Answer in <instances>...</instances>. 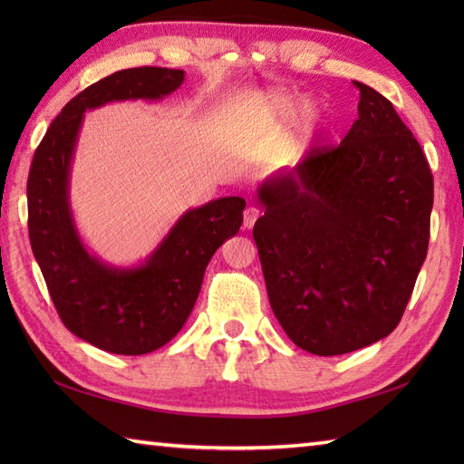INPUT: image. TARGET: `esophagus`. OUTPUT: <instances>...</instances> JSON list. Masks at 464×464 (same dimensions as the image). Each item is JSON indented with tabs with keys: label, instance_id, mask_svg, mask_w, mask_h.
Here are the masks:
<instances>
[{
	"label": "esophagus",
	"instance_id": "1",
	"mask_svg": "<svg viewBox=\"0 0 464 464\" xmlns=\"http://www.w3.org/2000/svg\"><path fill=\"white\" fill-rule=\"evenodd\" d=\"M257 217H259V209H255V207H247V209H245V215H243L245 229H251L255 221H257Z\"/></svg>",
	"mask_w": 464,
	"mask_h": 464
}]
</instances>
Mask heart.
Returning <instances> with one entry per match:
<instances>
[{"label":"heart","instance_id":"1","mask_svg":"<svg viewBox=\"0 0 464 464\" xmlns=\"http://www.w3.org/2000/svg\"><path fill=\"white\" fill-rule=\"evenodd\" d=\"M303 110V102L289 92H269L263 100V111L273 125H291Z\"/></svg>","mask_w":464,"mask_h":464}]
</instances>
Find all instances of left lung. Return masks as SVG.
Returning a JSON list of instances; mask_svg holds the SVG:
<instances>
[{"mask_svg":"<svg viewBox=\"0 0 464 464\" xmlns=\"http://www.w3.org/2000/svg\"><path fill=\"white\" fill-rule=\"evenodd\" d=\"M353 83L359 117L344 140L257 187L253 239L271 309L319 357L395 331L429 247L427 157L387 97Z\"/></svg>","mask_w":464,"mask_h":464,"instance_id":"left-lung-1","label":"left lung"}]
</instances>
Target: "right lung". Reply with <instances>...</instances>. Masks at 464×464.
<instances>
[{
    "label": "right lung",
    "mask_w": 464,
    "mask_h": 464,
    "mask_svg": "<svg viewBox=\"0 0 464 464\" xmlns=\"http://www.w3.org/2000/svg\"><path fill=\"white\" fill-rule=\"evenodd\" d=\"M183 80L185 72L167 67H131L103 77L55 117L29 169V241L49 295L65 327L107 353L145 354L169 343L189 319L215 251L243 223L241 197L187 209L131 267L102 261L77 229L69 185L85 111L115 102H163Z\"/></svg>",
    "instance_id": "add662e5"
}]
</instances>
